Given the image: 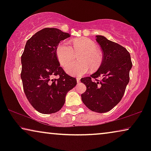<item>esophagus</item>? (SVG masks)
Instances as JSON below:
<instances>
[{
  "label": "esophagus",
  "mask_w": 151,
  "mask_h": 151,
  "mask_svg": "<svg viewBox=\"0 0 151 151\" xmlns=\"http://www.w3.org/2000/svg\"><path fill=\"white\" fill-rule=\"evenodd\" d=\"M76 80H77L78 83H79V82H80V78H76Z\"/></svg>",
  "instance_id": "1"
}]
</instances>
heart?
Listing matches in <instances>:
<instances>
[{
  "label": "heart",
  "instance_id": "obj_1",
  "mask_svg": "<svg viewBox=\"0 0 151 151\" xmlns=\"http://www.w3.org/2000/svg\"><path fill=\"white\" fill-rule=\"evenodd\" d=\"M96 45L87 38L76 39L73 40V49L69 42H63L57 47L56 55L60 65L65 67L73 60L74 51H81L80 63H71L66 66L65 70L71 76H81L91 71H96L102 62V54L97 50Z\"/></svg>",
  "mask_w": 151,
  "mask_h": 151
}]
</instances>
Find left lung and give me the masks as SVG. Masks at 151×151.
<instances>
[{
	"mask_svg": "<svg viewBox=\"0 0 151 151\" xmlns=\"http://www.w3.org/2000/svg\"><path fill=\"white\" fill-rule=\"evenodd\" d=\"M96 39L102 50V62L96 72L80 80L86 86L81 98L90 110L102 113L111 110L122 98L129 82L132 62L129 51L120 45L100 35ZM99 77L102 80H93Z\"/></svg>",
	"mask_w": 151,
	"mask_h": 151,
	"instance_id": "left-lung-1",
	"label": "left lung"
}]
</instances>
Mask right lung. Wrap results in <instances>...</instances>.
<instances>
[{
  "instance_id": "obj_1",
  "label": "right lung",
  "mask_w": 151,
  "mask_h": 151,
  "mask_svg": "<svg viewBox=\"0 0 151 151\" xmlns=\"http://www.w3.org/2000/svg\"><path fill=\"white\" fill-rule=\"evenodd\" d=\"M70 36L57 28H45L27 41L20 77L27 98L39 113L51 114L60 110L66 95L77 84L60 67L56 55L59 43ZM53 75L59 78L52 79Z\"/></svg>"
}]
</instances>
